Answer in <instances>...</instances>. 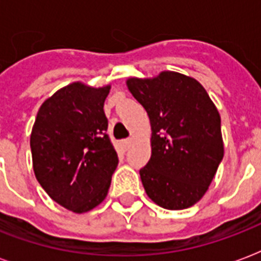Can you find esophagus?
Listing matches in <instances>:
<instances>
[{"mask_svg": "<svg viewBox=\"0 0 261 261\" xmlns=\"http://www.w3.org/2000/svg\"><path fill=\"white\" fill-rule=\"evenodd\" d=\"M131 143H133V138L123 139L122 142H120V145H122V147H123V150H127V149L131 146Z\"/></svg>", "mask_w": 261, "mask_h": 261, "instance_id": "1", "label": "esophagus"}]
</instances>
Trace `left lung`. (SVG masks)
Returning a JSON list of instances; mask_svg holds the SVG:
<instances>
[{
	"mask_svg": "<svg viewBox=\"0 0 261 261\" xmlns=\"http://www.w3.org/2000/svg\"><path fill=\"white\" fill-rule=\"evenodd\" d=\"M127 87L150 119L151 157L139 171L147 196L168 210L194 206L223 159L217 107L196 80L174 71Z\"/></svg>",
	"mask_w": 261,
	"mask_h": 261,
	"instance_id": "obj_1",
	"label": "left lung"
}]
</instances>
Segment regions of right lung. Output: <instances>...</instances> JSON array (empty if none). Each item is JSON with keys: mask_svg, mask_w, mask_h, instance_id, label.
<instances>
[{"mask_svg": "<svg viewBox=\"0 0 261 261\" xmlns=\"http://www.w3.org/2000/svg\"><path fill=\"white\" fill-rule=\"evenodd\" d=\"M111 87L73 83L39 108L31 133L35 176L48 196L74 213L106 199L118 154L107 134L104 101Z\"/></svg>", "mask_w": 261, "mask_h": 261, "instance_id": "1", "label": "right lung"}]
</instances>
